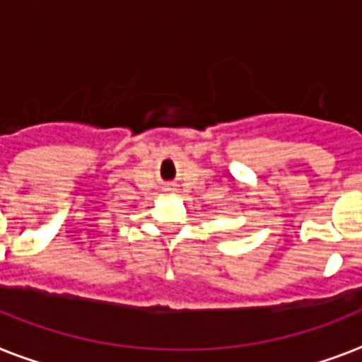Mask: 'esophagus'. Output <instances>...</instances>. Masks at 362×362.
<instances>
[{
  "label": "esophagus",
  "instance_id": "esophagus-1",
  "mask_svg": "<svg viewBox=\"0 0 362 362\" xmlns=\"http://www.w3.org/2000/svg\"><path fill=\"white\" fill-rule=\"evenodd\" d=\"M168 190H172V188H168Z\"/></svg>",
  "mask_w": 362,
  "mask_h": 362
}]
</instances>
